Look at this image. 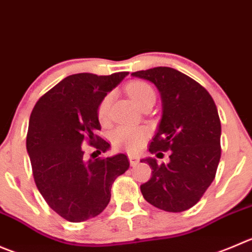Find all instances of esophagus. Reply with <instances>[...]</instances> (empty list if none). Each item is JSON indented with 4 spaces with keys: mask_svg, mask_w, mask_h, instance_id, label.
Segmentation results:
<instances>
[{
    "mask_svg": "<svg viewBox=\"0 0 252 252\" xmlns=\"http://www.w3.org/2000/svg\"><path fill=\"white\" fill-rule=\"evenodd\" d=\"M139 161H140V158H139V156H135V155H129V162H130V165H131V166L138 165Z\"/></svg>",
    "mask_w": 252,
    "mask_h": 252,
    "instance_id": "34e87169",
    "label": "esophagus"
}]
</instances>
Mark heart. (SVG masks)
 Returning a JSON list of instances; mask_svg holds the SVG:
<instances>
[{
  "label": "heart",
  "mask_w": 252,
  "mask_h": 252,
  "mask_svg": "<svg viewBox=\"0 0 252 252\" xmlns=\"http://www.w3.org/2000/svg\"><path fill=\"white\" fill-rule=\"evenodd\" d=\"M126 92L138 107H144L148 103L155 101V91L145 81H131L126 85ZM112 94H107L97 106V117L101 123H107L109 119V108H111ZM146 130L140 126H118L112 133V143L116 148L126 149L128 151H135L143 145L145 140Z\"/></svg>",
  "instance_id": "heart-1"
}]
</instances>
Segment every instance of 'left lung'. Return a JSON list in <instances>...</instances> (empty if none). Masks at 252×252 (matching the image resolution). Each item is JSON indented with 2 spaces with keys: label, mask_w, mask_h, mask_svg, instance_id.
<instances>
[{
  "label": "left lung",
  "mask_w": 252,
  "mask_h": 252,
  "mask_svg": "<svg viewBox=\"0 0 252 252\" xmlns=\"http://www.w3.org/2000/svg\"><path fill=\"white\" fill-rule=\"evenodd\" d=\"M131 76L153 82L162 101V118L149 151L158 156L171 151L168 163L141 160L153 170L150 180L140 186L141 193L165 212L187 211L198 203L216 177L221 154L218 109L203 86L172 67L141 70Z\"/></svg>",
  "instance_id": "8db88e82"
}]
</instances>
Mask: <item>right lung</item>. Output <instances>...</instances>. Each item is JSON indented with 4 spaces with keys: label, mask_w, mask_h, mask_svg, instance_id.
<instances>
[{
    "label": "right lung",
    "mask_w": 252,
    "mask_h": 252,
    "mask_svg": "<svg viewBox=\"0 0 252 252\" xmlns=\"http://www.w3.org/2000/svg\"><path fill=\"white\" fill-rule=\"evenodd\" d=\"M128 74L70 75L44 94L32 111L27 151L34 181L48 206L65 220L80 223L102 213L114 180L129 168L124 154L86 160L82 148L89 144L99 154L109 149L97 134V106Z\"/></svg>",
    "instance_id": "right-lung-1"
}]
</instances>
